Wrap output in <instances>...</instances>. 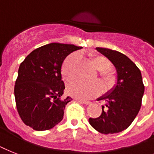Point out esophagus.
I'll return each mask as SVG.
<instances>
[{
	"label": "esophagus",
	"instance_id": "esophagus-1",
	"mask_svg": "<svg viewBox=\"0 0 154 154\" xmlns=\"http://www.w3.org/2000/svg\"><path fill=\"white\" fill-rule=\"evenodd\" d=\"M81 102V103H84V104H86V105H88V104H91V102H90V101H87V100H80Z\"/></svg>",
	"mask_w": 154,
	"mask_h": 154
}]
</instances>
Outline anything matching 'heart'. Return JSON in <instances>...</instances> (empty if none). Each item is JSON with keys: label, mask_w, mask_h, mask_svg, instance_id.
Segmentation results:
<instances>
[{"label": "heart", "mask_w": 154, "mask_h": 154, "mask_svg": "<svg viewBox=\"0 0 154 154\" xmlns=\"http://www.w3.org/2000/svg\"><path fill=\"white\" fill-rule=\"evenodd\" d=\"M90 61L99 70L103 80L105 89L112 88L116 82L115 71L110 69L112 63L107 57L100 54H89ZM80 66V57L77 54H72L66 57L62 66V75L66 79L75 77L78 73ZM102 90V85L99 81H85L80 78L71 80L67 84V92L77 98L89 99L97 96Z\"/></svg>", "instance_id": "heart-1"}]
</instances>
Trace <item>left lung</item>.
Here are the masks:
<instances>
[{"mask_svg": "<svg viewBox=\"0 0 154 154\" xmlns=\"http://www.w3.org/2000/svg\"><path fill=\"white\" fill-rule=\"evenodd\" d=\"M107 57L116 69V85L97 100H103L102 114L98 118H89L88 122L95 130L104 134L124 131L138 115L145 87L142 73L129 57L111 49L96 48Z\"/></svg>", "mask_w": 154, "mask_h": 154, "instance_id": "8db88e82", "label": "left lung"}]
</instances>
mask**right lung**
I'll return each instance as SVG.
<instances>
[{"instance_id":"add662e5","label":"right lung","mask_w":154,"mask_h":154,"mask_svg":"<svg viewBox=\"0 0 154 154\" xmlns=\"http://www.w3.org/2000/svg\"><path fill=\"white\" fill-rule=\"evenodd\" d=\"M82 47L53 42L34 50L19 67L14 88L16 108L25 124L38 131L53 128L63 119L73 99L62 100L65 58Z\"/></svg>"}]
</instances>
